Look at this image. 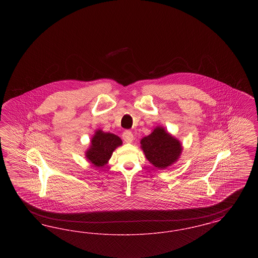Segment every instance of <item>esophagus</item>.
Instances as JSON below:
<instances>
[{
    "instance_id": "34e87169",
    "label": "esophagus",
    "mask_w": 258,
    "mask_h": 258,
    "mask_svg": "<svg viewBox=\"0 0 258 258\" xmlns=\"http://www.w3.org/2000/svg\"><path fill=\"white\" fill-rule=\"evenodd\" d=\"M134 135L130 131H125L123 134V139L124 142L126 143H132L134 141Z\"/></svg>"
}]
</instances>
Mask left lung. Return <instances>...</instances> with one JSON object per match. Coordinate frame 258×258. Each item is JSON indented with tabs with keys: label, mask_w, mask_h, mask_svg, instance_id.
Masks as SVG:
<instances>
[{
	"label": "left lung",
	"mask_w": 258,
	"mask_h": 258,
	"mask_svg": "<svg viewBox=\"0 0 258 258\" xmlns=\"http://www.w3.org/2000/svg\"><path fill=\"white\" fill-rule=\"evenodd\" d=\"M141 149L150 163L159 169H166L180 159L183 146L179 139L163 126H156L150 135L140 140Z\"/></svg>",
	"instance_id": "left-lung-1"
}]
</instances>
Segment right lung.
I'll return each mask as SVG.
<instances>
[{"mask_svg":"<svg viewBox=\"0 0 258 258\" xmlns=\"http://www.w3.org/2000/svg\"><path fill=\"white\" fill-rule=\"evenodd\" d=\"M122 144L123 141L118 135L97 130L85 152V158L96 167H103L108 163L115 149Z\"/></svg>","mask_w":258,"mask_h":258,"instance_id":"1","label":"right lung"}]
</instances>
